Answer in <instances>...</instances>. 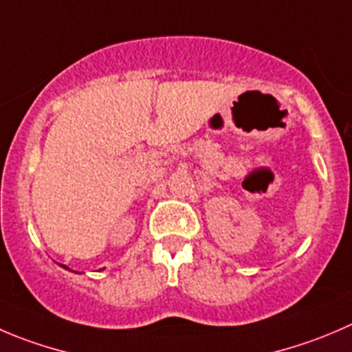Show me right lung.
Segmentation results:
<instances>
[{"mask_svg":"<svg viewBox=\"0 0 352 352\" xmlns=\"http://www.w3.org/2000/svg\"><path fill=\"white\" fill-rule=\"evenodd\" d=\"M63 267H67V266H63ZM67 270H69V267H67Z\"/></svg>","mask_w":352,"mask_h":352,"instance_id":"obj_1","label":"right lung"}]
</instances>
